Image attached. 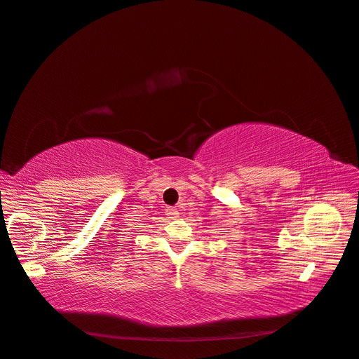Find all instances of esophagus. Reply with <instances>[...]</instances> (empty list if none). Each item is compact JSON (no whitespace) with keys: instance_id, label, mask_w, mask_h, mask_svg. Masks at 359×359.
<instances>
[{"instance_id":"esophagus-1","label":"esophagus","mask_w":359,"mask_h":359,"mask_svg":"<svg viewBox=\"0 0 359 359\" xmlns=\"http://www.w3.org/2000/svg\"><path fill=\"white\" fill-rule=\"evenodd\" d=\"M165 212H167V215H168V218H172V219H177L179 218V211L176 210V208H167L165 210Z\"/></svg>"}]
</instances>
